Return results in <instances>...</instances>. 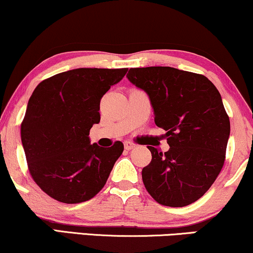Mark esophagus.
<instances>
[{"instance_id": "esophagus-1", "label": "esophagus", "mask_w": 253, "mask_h": 253, "mask_svg": "<svg viewBox=\"0 0 253 253\" xmlns=\"http://www.w3.org/2000/svg\"><path fill=\"white\" fill-rule=\"evenodd\" d=\"M135 147H136V145L134 142H132V141H125V149L130 150V149L135 148Z\"/></svg>"}]
</instances>
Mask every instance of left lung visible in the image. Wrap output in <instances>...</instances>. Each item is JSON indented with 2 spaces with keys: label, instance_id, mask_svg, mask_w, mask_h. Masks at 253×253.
<instances>
[{
  "label": "left lung",
  "instance_id": "8db88e82",
  "mask_svg": "<svg viewBox=\"0 0 253 253\" xmlns=\"http://www.w3.org/2000/svg\"><path fill=\"white\" fill-rule=\"evenodd\" d=\"M127 78L149 95L168 152L148 146L142 181L156 202L185 207L209 190L222 170L230 120L218 89L206 76L169 66L129 69Z\"/></svg>",
  "mask_w": 253,
  "mask_h": 253
}]
</instances>
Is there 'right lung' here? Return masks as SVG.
<instances>
[{"instance_id":"obj_1","label":"right lung","mask_w":253,"mask_h":253,"mask_svg":"<svg viewBox=\"0 0 253 253\" xmlns=\"http://www.w3.org/2000/svg\"><path fill=\"white\" fill-rule=\"evenodd\" d=\"M128 69H75L44 79L31 94L21 124L29 172L44 193L75 204L94 197L124 152L89 143L100 121V100Z\"/></svg>"}]
</instances>
